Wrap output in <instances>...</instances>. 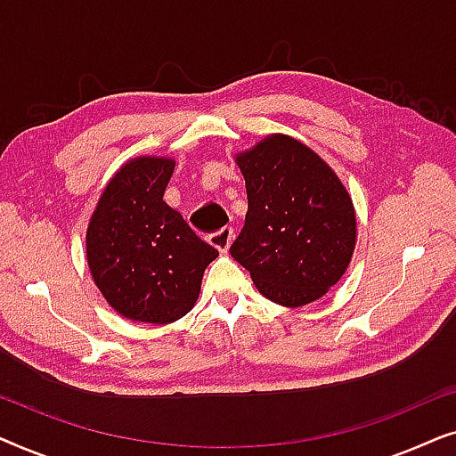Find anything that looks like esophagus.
Returning <instances> with one entry per match:
<instances>
[{
  "instance_id": "esophagus-1",
  "label": "esophagus",
  "mask_w": 456,
  "mask_h": 456,
  "mask_svg": "<svg viewBox=\"0 0 456 456\" xmlns=\"http://www.w3.org/2000/svg\"><path fill=\"white\" fill-rule=\"evenodd\" d=\"M232 239H234V230L230 228V226H224L222 230H217V232H214V234L209 236V242L220 253H226L228 248H230V245H232Z\"/></svg>"
}]
</instances>
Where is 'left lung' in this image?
<instances>
[{
	"label": "left lung",
	"mask_w": 456,
	"mask_h": 456,
	"mask_svg": "<svg viewBox=\"0 0 456 456\" xmlns=\"http://www.w3.org/2000/svg\"><path fill=\"white\" fill-rule=\"evenodd\" d=\"M236 161L248 211L230 255L273 303L301 307L326 295L348 267L357 234L338 176L309 147L282 134Z\"/></svg>",
	"instance_id": "8db88e82"
}]
</instances>
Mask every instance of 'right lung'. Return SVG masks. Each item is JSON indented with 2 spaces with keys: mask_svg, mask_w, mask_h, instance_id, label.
Here are the masks:
<instances>
[{
  "mask_svg": "<svg viewBox=\"0 0 456 456\" xmlns=\"http://www.w3.org/2000/svg\"><path fill=\"white\" fill-rule=\"evenodd\" d=\"M172 159L128 161L105 186L86 230L93 278L118 314L170 323L189 314L217 248L164 201Z\"/></svg>",
  "mask_w": 456,
  "mask_h": 456,
  "instance_id": "obj_1",
  "label": "right lung"
}]
</instances>
